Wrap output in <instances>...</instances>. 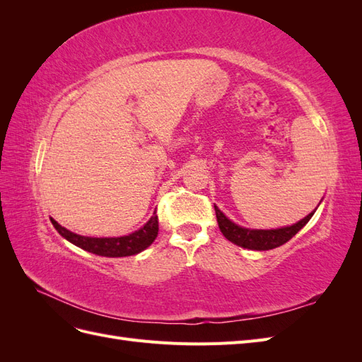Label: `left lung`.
I'll return each instance as SVG.
<instances>
[{"label":"left lung","mask_w":362,"mask_h":362,"mask_svg":"<svg viewBox=\"0 0 362 362\" xmlns=\"http://www.w3.org/2000/svg\"><path fill=\"white\" fill-rule=\"evenodd\" d=\"M214 210H216L218 228H221L222 234L229 240V242L250 250H269V249L282 246L284 243H287L290 238H293L296 234H298L300 229L310 222V218L313 217L317 208L306 217L300 218L298 223H293L291 226L276 228V229H250V228L240 226L234 223L231 218H228L216 205H214Z\"/></svg>","instance_id":"left-lung-1"}]
</instances>
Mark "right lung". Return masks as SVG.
<instances>
[{"instance_id": "add662e5", "label": "right lung", "mask_w": 362, "mask_h": 362, "mask_svg": "<svg viewBox=\"0 0 362 362\" xmlns=\"http://www.w3.org/2000/svg\"><path fill=\"white\" fill-rule=\"evenodd\" d=\"M51 223L57 229V233L72 245L92 252L95 255L108 258L137 255L141 250L149 247L158 234V217L156 213L137 231L122 237H86L69 231V229L59 225L52 217Z\"/></svg>"}]
</instances>
